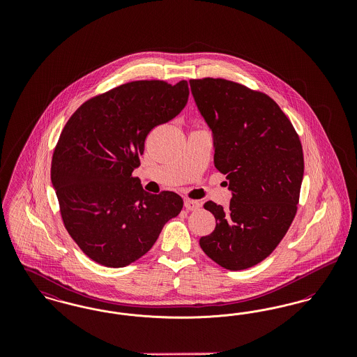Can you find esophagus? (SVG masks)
Returning <instances> with one entry per match:
<instances>
[{"instance_id": "34e87169", "label": "esophagus", "mask_w": 357, "mask_h": 357, "mask_svg": "<svg viewBox=\"0 0 357 357\" xmlns=\"http://www.w3.org/2000/svg\"><path fill=\"white\" fill-rule=\"evenodd\" d=\"M185 207H186L187 210H190V211H192V210H198L199 207H201V204L198 201H194V199H185Z\"/></svg>"}]
</instances>
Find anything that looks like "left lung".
I'll return each mask as SVG.
<instances>
[{"instance_id": "8db88e82", "label": "left lung", "mask_w": 357, "mask_h": 357, "mask_svg": "<svg viewBox=\"0 0 357 357\" xmlns=\"http://www.w3.org/2000/svg\"><path fill=\"white\" fill-rule=\"evenodd\" d=\"M191 93L214 135V165L226 174L230 207L207 201L215 229L201 237L204 255L229 271L272 255L297 213L304 176L300 136L264 92L225 79H191Z\"/></svg>"}]
</instances>
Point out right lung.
Masks as SVG:
<instances>
[{"instance_id": "1", "label": "right lung", "mask_w": 357, "mask_h": 357, "mask_svg": "<svg viewBox=\"0 0 357 357\" xmlns=\"http://www.w3.org/2000/svg\"><path fill=\"white\" fill-rule=\"evenodd\" d=\"M188 85L136 80L83 102L64 126L52 156L51 178L63 223L92 261L127 266L153 248L183 199L144 191L132 171L144 142L186 105Z\"/></svg>"}]
</instances>
